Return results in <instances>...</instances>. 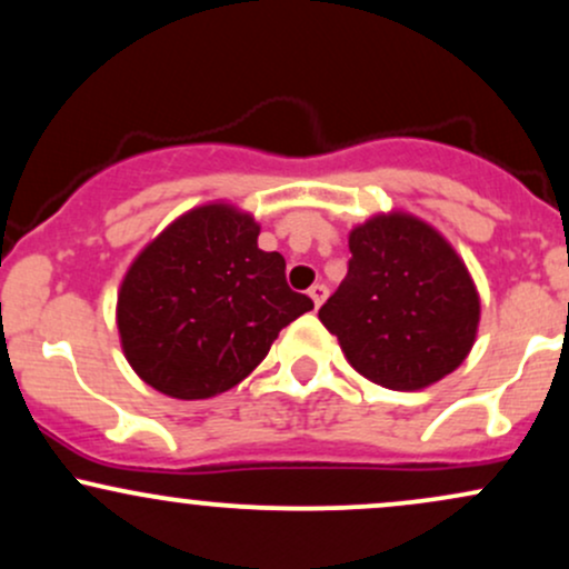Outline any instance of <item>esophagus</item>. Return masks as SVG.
Segmentation results:
<instances>
[{
	"label": "esophagus",
	"instance_id": "esophagus-1",
	"mask_svg": "<svg viewBox=\"0 0 569 569\" xmlns=\"http://www.w3.org/2000/svg\"><path fill=\"white\" fill-rule=\"evenodd\" d=\"M326 297H329V289H326L323 283H316L310 289V299H312V302H316V307H321L326 302Z\"/></svg>",
	"mask_w": 569,
	"mask_h": 569
}]
</instances>
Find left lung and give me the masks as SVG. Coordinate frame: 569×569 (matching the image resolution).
Returning <instances> with one entry per match:
<instances>
[{"mask_svg":"<svg viewBox=\"0 0 569 569\" xmlns=\"http://www.w3.org/2000/svg\"><path fill=\"white\" fill-rule=\"evenodd\" d=\"M350 262L318 318L358 375L420 390L466 361L479 293L455 248L415 217H375L350 232Z\"/></svg>","mask_w":569,"mask_h":569,"instance_id":"left-lung-1","label":"left lung"}]
</instances>
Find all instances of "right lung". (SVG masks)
Here are the masks:
<instances>
[{
    "label": "right lung",
    "mask_w": 569,
    "mask_h": 569,
    "mask_svg": "<svg viewBox=\"0 0 569 569\" xmlns=\"http://www.w3.org/2000/svg\"><path fill=\"white\" fill-rule=\"evenodd\" d=\"M230 206L194 208L158 234L117 297L130 367L160 393L211 398L251 375L312 299L286 283V259Z\"/></svg>",
    "instance_id": "right-lung-1"
}]
</instances>
